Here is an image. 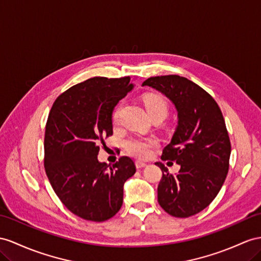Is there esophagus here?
<instances>
[{"label":"esophagus","instance_id":"esophagus-1","mask_svg":"<svg viewBox=\"0 0 261 261\" xmlns=\"http://www.w3.org/2000/svg\"><path fill=\"white\" fill-rule=\"evenodd\" d=\"M136 166H137V169H142V168H145L146 163H144L142 161H137L136 162Z\"/></svg>","mask_w":261,"mask_h":261}]
</instances>
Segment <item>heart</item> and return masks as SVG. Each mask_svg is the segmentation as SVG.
<instances>
[{"mask_svg":"<svg viewBox=\"0 0 261 261\" xmlns=\"http://www.w3.org/2000/svg\"><path fill=\"white\" fill-rule=\"evenodd\" d=\"M145 108L148 110L149 115H162L164 118L169 113V103L165 98L158 93H149L143 99ZM120 110L121 105L117 106L112 112V121L117 123L120 118ZM158 145V140L153 137L141 138V137H130L124 141V148L126 152L131 155L139 159H146L151 155L152 150Z\"/></svg>","mask_w":261,"mask_h":261,"instance_id":"b5f03b06","label":"heart"}]
</instances>
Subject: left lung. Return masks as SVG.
<instances>
[{"mask_svg": "<svg viewBox=\"0 0 261 261\" xmlns=\"http://www.w3.org/2000/svg\"><path fill=\"white\" fill-rule=\"evenodd\" d=\"M142 85L164 93L178 116L161 159L175 161L181 169L173 175L163 163H155L162 170L158 202L172 216H193L217 196L229 170L231 145L223 113L208 92L185 77H150Z\"/></svg>", "mask_w": 261, "mask_h": 261, "instance_id": "obj_1", "label": "left lung"}]
</instances>
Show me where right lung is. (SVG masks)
Masks as SVG:
<instances>
[{
    "instance_id": "obj_1",
    "label": "right lung",
    "mask_w": 261,
    "mask_h": 261,
    "mask_svg": "<svg viewBox=\"0 0 261 261\" xmlns=\"http://www.w3.org/2000/svg\"><path fill=\"white\" fill-rule=\"evenodd\" d=\"M133 85L131 77H93L70 87L53 103L46 122L44 166L53 190L72 214L105 222L121 208L123 184L136 164L121 156L100 163L99 150L112 136V111Z\"/></svg>"
}]
</instances>
